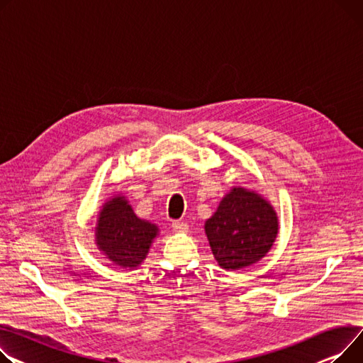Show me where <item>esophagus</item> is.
<instances>
[{"mask_svg":"<svg viewBox=\"0 0 363 363\" xmlns=\"http://www.w3.org/2000/svg\"><path fill=\"white\" fill-rule=\"evenodd\" d=\"M172 229H174L175 232H179V233H182V232H186V230H188V225H186L185 222H181V220H175V222H172Z\"/></svg>","mask_w":363,"mask_h":363,"instance_id":"34e87169","label":"esophagus"}]
</instances>
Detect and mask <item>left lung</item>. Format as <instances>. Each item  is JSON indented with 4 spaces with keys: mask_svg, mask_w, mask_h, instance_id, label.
I'll return each mask as SVG.
<instances>
[{
    "mask_svg": "<svg viewBox=\"0 0 363 363\" xmlns=\"http://www.w3.org/2000/svg\"><path fill=\"white\" fill-rule=\"evenodd\" d=\"M211 252L225 270H240L265 257L277 238L273 206L255 191L233 186L206 220Z\"/></svg>",
    "mask_w": 363,
    "mask_h": 363,
    "instance_id": "1",
    "label": "left lung"
}]
</instances>
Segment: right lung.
<instances>
[{
    "mask_svg": "<svg viewBox=\"0 0 363 363\" xmlns=\"http://www.w3.org/2000/svg\"><path fill=\"white\" fill-rule=\"evenodd\" d=\"M157 233L156 225L138 219L124 196H115L102 206L94 235L99 251L115 265L135 269L147 257Z\"/></svg>",
    "mask_w": 363,
    "mask_h": 363,
    "instance_id": "1",
    "label": "right lung"
}]
</instances>
